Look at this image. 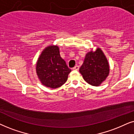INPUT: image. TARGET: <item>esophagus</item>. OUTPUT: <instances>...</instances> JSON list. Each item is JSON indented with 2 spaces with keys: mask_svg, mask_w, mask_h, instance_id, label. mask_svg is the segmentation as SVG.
I'll list each match as a JSON object with an SVG mask.
<instances>
[{
  "mask_svg": "<svg viewBox=\"0 0 134 134\" xmlns=\"http://www.w3.org/2000/svg\"><path fill=\"white\" fill-rule=\"evenodd\" d=\"M73 70H79V66L78 65H76L75 66V67L73 68Z\"/></svg>",
  "mask_w": 134,
  "mask_h": 134,
  "instance_id": "esophagus-1",
  "label": "esophagus"
}]
</instances>
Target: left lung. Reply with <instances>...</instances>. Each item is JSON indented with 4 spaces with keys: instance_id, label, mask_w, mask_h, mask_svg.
<instances>
[{
    "instance_id": "1",
    "label": "left lung",
    "mask_w": 134,
    "mask_h": 134,
    "mask_svg": "<svg viewBox=\"0 0 134 134\" xmlns=\"http://www.w3.org/2000/svg\"><path fill=\"white\" fill-rule=\"evenodd\" d=\"M79 71L86 82L94 86H99L110 73L109 64L102 50L97 48L96 51H89Z\"/></svg>"
}]
</instances>
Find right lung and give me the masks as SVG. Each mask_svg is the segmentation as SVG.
<instances>
[{
    "mask_svg": "<svg viewBox=\"0 0 134 134\" xmlns=\"http://www.w3.org/2000/svg\"><path fill=\"white\" fill-rule=\"evenodd\" d=\"M71 69L60 56L57 45L46 47L39 56L36 64V72L41 83L44 86L56 89L67 81Z\"/></svg>",
    "mask_w": 134,
    "mask_h": 134,
    "instance_id": "obj_1",
    "label": "right lung"
}]
</instances>
